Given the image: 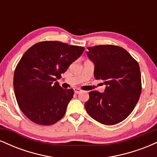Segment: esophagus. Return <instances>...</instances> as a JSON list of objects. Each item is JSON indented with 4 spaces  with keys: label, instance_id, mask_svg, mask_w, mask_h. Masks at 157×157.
Listing matches in <instances>:
<instances>
[{
    "label": "esophagus",
    "instance_id": "34e87169",
    "mask_svg": "<svg viewBox=\"0 0 157 157\" xmlns=\"http://www.w3.org/2000/svg\"><path fill=\"white\" fill-rule=\"evenodd\" d=\"M74 91H75V94H79L82 91V90L78 89V88H75V89H74Z\"/></svg>",
    "mask_w": 157,
    "mask_h": 157
}]
</instances>
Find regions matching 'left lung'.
I'll list each match as a JSON object with an SVG mask.
<instances>
[{
	"label": "left lung",
	"instance_id": "1",
	"mask_svg": "<svg viewBox=\"0 0 157 157\" xmlns=\"http://www.w3.org/2000/svg\"><path fill=\"white\" fill-rule=\"evenodd\" d=\"M88 49V57L94 64L95 79L102 80L106 86L103 93L90 91L85 109L91 117L103 125L117 124L128 117L140 99V66L120 46L100 45Z\"/></svg>",
	"mask_w": 157,
	"mask_h": 157
}]
</instances>
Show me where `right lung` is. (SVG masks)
<instances>
[{"label": "right lung", "mask_w": 157, "mask_h": 157, "mask_svg": "<svg viewBox=\"0 0 157 157\" xmlns=\"http://www.w3.org/2000/svg\"><path fill=\"white\" fill-rule=\"evenodd\" d=\"M84 49L59 41H43L25 52L16 66L13 86L17 104L27 118L48 125L64 116L74 90L62 89L55 81Z\"/></svg>", "instance_id": "right-lung-1"}]
</instances>
